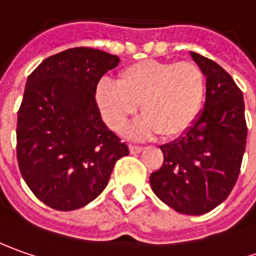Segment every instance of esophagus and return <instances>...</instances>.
Wrapping results in <instances>:
<instances>
[{
    "label": "esophagus",
    "instance_id": "34e87169",
    "mask_svg": "<svg viewBox=\"0 0 256 256\" xmlns=\"http://www.w3.org/2000/svg\"><path fill=\"white\" fill-rule=\"evenodd\" d=\"M128 150H130V153H132V154H138V153L143 150V147H142V146L130 144L128 146Z\"/></svg>",
    "mask_w": 256,
    "mask_h": 256
}]
</instances>
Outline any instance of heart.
Masks as SVG:
<instances>
[{
    "label": "heart",
    "mask_w": 256,
    "mask_h": 256,
    "mask_svg": "<svg viewBox=\"0 0 256 256\" xmlns=\"http://www.w3.org/2000/svg\"><path fill=\"white\" fill-rule=\"evenodd\" d=\"M206 93L207 78L196 62L146 59L124 68L116 84L100 82L94 100L112 130L123 132L140 104L143 118L128 133L138 138L158 133L163 140H172L198 119Z\"/></svg>",
    "instance_id": "b5f03b06"
}]
</instances>
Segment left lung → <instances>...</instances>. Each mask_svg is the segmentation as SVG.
Instances as JSON below:
<instances>
[{"label":"left lung","instance_id":"left-lung-1","mask_svg":"<svg viewBox=\"0 0 256 256\" xmlns=\"http://www.w3.org/2000/svg\"><path fill=\"white\" fill-rule=\"evenodd\" d=\"M191 56L207 76L204 110L180 138L160 146L164 163L152 172L150 186L177 212L201 216L232 191L248 128L242 92L230 74L200 54Z\"/></svg>","mask_w":256,"mask_h":256}]
</instances>
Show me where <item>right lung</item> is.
<instances>
[{"label":"right lung","mask_w":256,"mask_h":256,"mask_svg":"<svg viewBox=\"0 0 256 256\" xmlns=\"http://www.w3.org/2000/svg\"><path fill=\"white\" fill-rule=\"evenodd\" d=\"M120 59L70 48L42 60L26 79L16 122V158L28 187L48 207L72 211L96 198L128 147L103 123L100 78Z\"/></svg>","instance_id":"obj_1"}]
</instances>
